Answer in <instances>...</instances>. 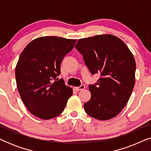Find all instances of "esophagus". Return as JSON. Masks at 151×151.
Masks as SVG:
<instances>
[{"mask_svg": "<svg viewBox=\"0 0 151 151\" xmlns=\"http://www.w3.org/2000/svg\"><path fill=\"white\" fill-rule=\"evenodd\" d=\"M74 88H75V89L77 90V91H81V90H83V89H84V88H85V86L81 85L80 86H78V87H75Z\"/></svg>", "mask_w": 151, "mask_h": 151, "instance_id": "34e87169", "label": "esophagus"}]
</instances>
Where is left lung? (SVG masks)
<instances>
[{"label": "left lung", "instance_id": "1", "mask_svg": "<svg viewBox=\"0 0 151 151\" xmlns=\"http://www.w3.org/2000/svg\"><path fill=\"white\" fill-rule=\"evenodd\" d=\"M75 48L83 55L93 75L100 73L96 85H89L91 99L85 112L99 120L112 119L121 112L135 82L136 64L129 47L118 37L96 35L81 38Z\"/></svg>", "mask_w": 151, "mask_h": 151}]
</instances>
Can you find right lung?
I'll return each mask as SVG.
<instances>
[{
  "label": "right lung",
  "instance_id": "obj_1",
  "mask_svg": "<svg viewBox=\"0 0 151 151\" xmlns=\"http://www.w3.org/2000/svg\"><path fill=\"white\" fill-rule=\"evenodd\" d=\"M76 41L42 36L31 41L22 51L16 66V84L24 104L36 117L49 119L61 114L73 94L63 80H55L60 73L62 60Z\"/></svg>",
  "mask_w": 151,
  "mask_h": 151
}]
</instances>
